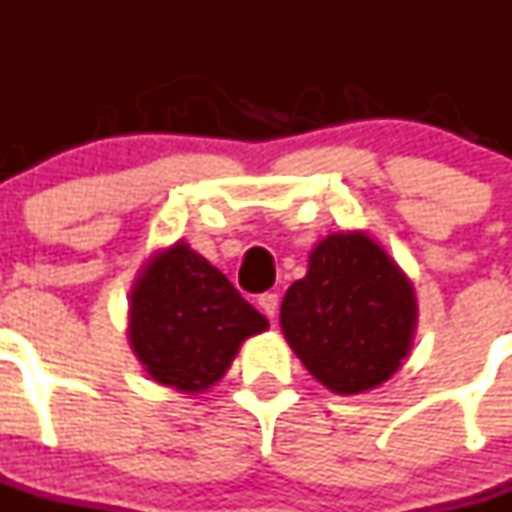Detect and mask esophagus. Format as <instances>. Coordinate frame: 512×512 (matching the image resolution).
Wrapping results in <instances>:
<instances>
[{
  "label": "esophagus",
  "instance_id": "1",
  "mask_svg": "<svg viewBox=\"0 0 512 512\" xmlns=\"http://www.w3.org/2000/svg\"><path fill=\"white\" fill-rule=\"evenodd\" d=\"M257 307L263 309V315L270 317V320H276L278 315V294H263L257 299Z\"/></svg>",
  "mask_w": 512,
  "mask_h": 512
}]
</instances>
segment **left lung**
<instances>
[{"label":"left lung","instance_id":"left-lung-1","mask_svg":"<svg viewBox=\"0 0 512 512\" xmlns=\"http://www.w3.org/2000/svg\"><path fill=\"white\" fill-rule=\"evenodd\" d=\"M416 320L414 283L359 229L320 239L281 304L283 338L336 395L388 382L414 346Z\"/></svg>","mask_w":512,"mask_h":512}]
</instances>
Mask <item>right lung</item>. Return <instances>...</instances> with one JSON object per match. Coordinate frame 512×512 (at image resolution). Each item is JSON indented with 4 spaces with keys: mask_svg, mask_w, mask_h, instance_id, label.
Returning <instances> with one entry per match:
<instances>
[{
    "mask_svg": "<svg viewBox=\"0 0 512 512\" xmlns=\"http://www.w3.org/2000/svg\"><path fill=\"white\" fill-rule=\"evenodd\" d=\"M265 330L268 320L184 239L156 249L132 281V351L158 385L179 393L213 388L242 343Z\"/></svg>",
    "mask_w": 512,
    "mask_h": 512,
    "instance_id": "obj_1",
    "label": "right lung"
}]
</instances>
